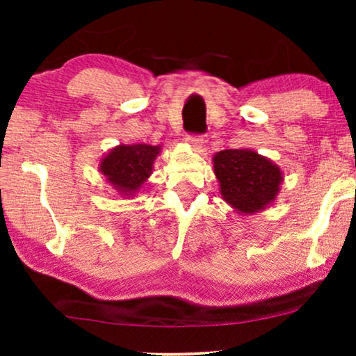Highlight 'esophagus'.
I'll use <instances>...</instances> for the list:
<instances>
[{"label": "esophagus", "mask_w": 356, "mask_h": 356, "mask_svg": "<svg viewBox=\"0 0 356 356\" xmlns=\"http://www.w3.org/2000/svg\"><path fill=\"white\" fill-rule=\"evenodd\" d=\"M186 143L194 150H201L204 147V139L201 136H186Z\"/></svg>", "instance_id": "1"}]
</instances>
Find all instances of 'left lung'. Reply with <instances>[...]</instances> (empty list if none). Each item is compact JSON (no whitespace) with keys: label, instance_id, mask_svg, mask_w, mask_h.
I'll list each match as a JSON object with an SVG mask.
<instances>
[{"label":"left lung","instance_id":"1","mask_svg":"<svg viewBox=\"0 0 356 356\" xmlns=\"http://www.w3.org/2000/svg\"><path fill=\"white\" fill-rule=\"evenodd\" d=\"M222 199L241 216H254L275 202L284 173L252 149H227L212 157Z\"/></svg>","mask_w":356,"mask_h":356}]
</instances>
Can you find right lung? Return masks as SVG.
<instances>
[{"label": "right lung", "mask_w": 356, "mask_h": 356, "mask_svg": "<svg viewBox=\"0 0 356 356\" xmlns=\"http://www.w3.org/2000/svg\"><path fill=\"white\" fill-rule=\"evenodd\" d=\"M160 152L162 145L120 144L100 159L99 172L118 196L136 197L152 175L154 162Z\"/></svg>", "instance_id": "right-lung-1"}]
</instances>
